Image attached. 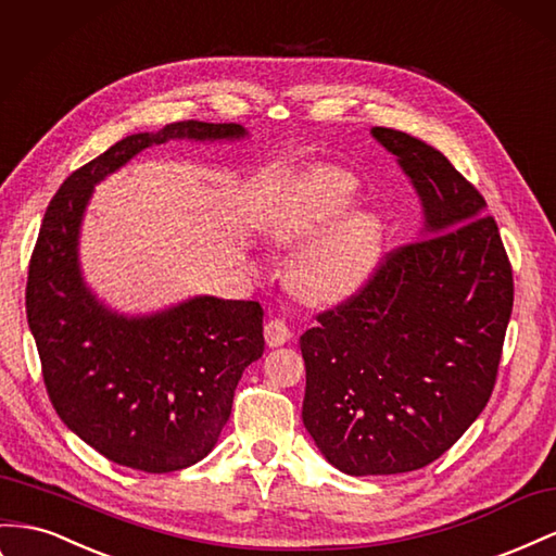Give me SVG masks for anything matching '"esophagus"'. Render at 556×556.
<instances>
[{"label":"esophagus","instance_id":"1","mask_svg":"<svg viewBox=\"0 0 556 556\" xmlns=\"http://www.w3.org/2000/svg\"><path fill=\"white\" fill-rule=\"evenodd\" d=\"M264 337L268 346H282V343H288L292 339V329L288 327V323L274 318L268 320L264 327Z\"/></svg>","mask_w":556,"mask_h":556}]
</instances>
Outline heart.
I'll return each instance as SVG.
<instances>
[{
    "label": "heart",
    "instance_id": "obj_1",
    "mask_svg": "<svg viewBox=\"0 0 556 556\" xmlns=\"http://www.w3.org/2000/svg\"><path fill=\"white\" fill-rule=\"evenodd\" d=\"M355 179L337 168H315L282 193L266 227L278 241H304L326 231L302 250L292 280L313 299L337 302L363 285L381 252V227L367 213L337 216L351 205ZM336 224L332 225L331 222Z\"/></svg>",
    "mask_w": 556,
    "mask_h": 556
}]
</instances>
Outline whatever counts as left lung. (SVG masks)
Instances as JSON below:
<instances>
[{
    "mask_svg": "<svg viewBox=\"0 0 556 556\" xmlns=\"http://www.w3.org/2000/svg\"><path fill=\"white\" fill-rule=\"evenodd\" d=\"M424 203L421 236L383 254L302 334L304 426L346 475L426 468L484 412L515 302L486 201L438 149L371 128Z\"/></svg>",
    "mask_w": 556,
    "mask_h": 556,
    "instance_id": "8db88e82",
    "label": "left lung"
}]
</instances>
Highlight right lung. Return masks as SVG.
Wrapping results in <instances>:
<instances>
[{
	"instance_id": "right-lung-1",
	"label": "right lung",
	"mask_w": 556,
	"mask_h": 556,
	"mask_svg": "<svg viewBox=\"0 0 556 556\" xmlns=\"http://www.w3.org/2000/svg\"><path fill=\"white\" fill-rule=\"evenodd\" d=\"M243 135L205 122L128 135L74 170L43 215L25 288L43 386L63 424L126 468L173 472L213 452L238 381L264 353V308L197 296L144 318L108 311L79 274L84 207L93 185L147 147Z\"/></svg>"
}]
</instances>
